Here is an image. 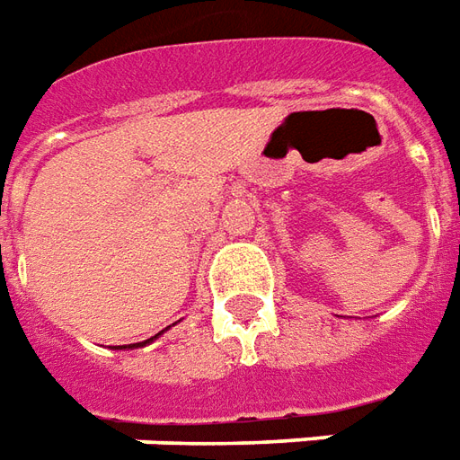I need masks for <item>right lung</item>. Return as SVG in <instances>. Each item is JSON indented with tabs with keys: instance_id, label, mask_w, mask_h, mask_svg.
<instances>
[{
	"instance_id": "obj_1",
	"label": "right lung",
	"mask_w": 460,
	"mask_h": 460,
	"mask_svg": "<svg viewBox=\"0 0 460 460\" xmlns=\"http://www.w3.org/2000/svg\"><path fill=\"white\" fill-rule=\"evenodd\" d=\"M155 337H160V334H155ZM155 337H150V340H145V341H137V344H123V347H120V349H130V347H145V344H150V341L152 340H155Z\"/></svg>"
}]
</instances>
